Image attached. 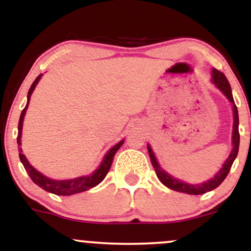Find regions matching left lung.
Returning a JSON list of instances; mask_svg holds the SVG:
<instances>
[{"mask_svg":"<svg viewBox=\"0 0 251 251\" xmlns=\"http://www.w3.org/2000/svg\"><path fill=\"white\" fill-rule=\"evenodd\" d=\"M212 81L218 88L221 89L222 92L224 93L229 101L232 103V107H234V131H232V145H234V149H232L231 153H230L229 158L226 159V162L224 163V165L222 166V169L220 170L217 175L215 176L212 179H210L205 183H201V184H186L183 183V181L175 179L174 177L166 174L164 170H162V168L159 166V164L157 163L155 160V157L152 152V150L150 146H148L149 150V154L150 158H151V163L152 166H153L155 175L157 177L159 178V180L162 181L165 186H168L169 189L175 190V191L178 192H184V194H188V195H203L205 192L211 191L217 188L218 185H221V183L226 179V177L229 174L230 169H231L232 163H234L235 158L237 157L238 153V148H240V132H238V111L237 107H236L235 101H234V98H232V92H231V87H230V83L227 81L226 76L224 75L222 72H220L218 70L214 68L212 70Z\"/></svg>","mask_w":251,"mask_h":251,"instance_id":"left-lung-1","label":"left lung"}]
</instances>
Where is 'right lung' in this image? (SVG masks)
I'll use <instances>...</instances> for the list:
<instances>
[{"instance_id":"1","label":"right lung","mask_w":251,"mask_h":251,"mask_svg":"<svg viewBox=\"0 0 251 251\" xmlns=\"http://www.w3.org/2000/svg\"><path fill=\"white\" fill-rule=\"evenodd\" d=\"M41 75L42 74H40V75L37 76L35 80H34V82L31 83L29 91H28L27 105H25V107L22 109V113H21V116H20L19 133H17V144H19L20 160H21V163L24 164L25 171H27V174L29 175L31 180H33L36 185H39L40 188L46 190V191L50 192V194H54L57 196H71V195L79 194V192L86 191V190L94 188V186H97L98 184L101 183V181L103 180V178L106 177V175L108 174L109 169H111L112 162H113L114 154L117 153L118 150H119L120 146L124 144V140H122L120 143H118L116 146H113V148L109 150L108 153L105 155V158H103L102 163L100 164L99 168L94 171L93 175L85 176V177H79V178H75V179H70V180H54V179H50V178H47L46 176L40 174L39 171H36V170L34 169L29 163H28L27 158L25 157V154L22 153V149L20 148V145H21L22 124H24L25 109H27L28 103H29L31 93H33L34 88H35L36 83L39 82Z\"/></svg>"}]
</instances>
